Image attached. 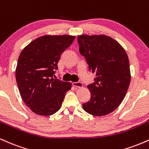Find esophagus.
I'll return each instance as SVG.
<instances>
[{
	"label": "esophagus",
	"instance_id": "obj_1",
	"mask_svg": "<svg viewBox=\"0 0 149 149\" xmlns=\"http://www.w3.org/2000/svg\"><path fill=\"white\" fill-rule=\"evenodd\" d=\"M72 85L75 87V88H83V83H80V82H77V83H73Z\"/></svg>",
	"mask_w": 149,
	"mask_h": 149
}]
</instances>
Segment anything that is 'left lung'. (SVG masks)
I'll return each instance as SVG.
<instances>
[{
  "instance_id": "8db88e82",
  "label": "left lung",
  "mask_w": 149,
  "mask_h": 149,
  "mask_svg": "<svg viewBox=\"0 0 149 149\" xmlns=\"http://www.w3.org/2000/svg\"><path fill=\"white\" fill-rule=\"evenodd\" d=\"M78 42L89 71L96 75L95 83L88 85L91 97L83 104V109L92 116L108 115L122 103L130 83L127 53L118 42L106 35H80Z\"/></svg>"
}]
</instances>
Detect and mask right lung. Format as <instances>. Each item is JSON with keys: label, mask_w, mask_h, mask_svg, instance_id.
Listing matches in <instances>:
<instances>
[{"label": "right lung", "mask_w": 149, "mask_h": 149, "mask_svg": "<svg viewBox=\"0 0 149 149\" xmlns=\"http://www.w3.org/2000/svg\"><path fill=\"white\" fill-rule=\"evenodd\" d=\"M74 36L46 35L31 42L20 53L15 71L17 83L26 105L40 116H51L59 111L70 82L53 78L63 52Z\"/></svg>", "instance_id": "obj_1"}]
</instances>
